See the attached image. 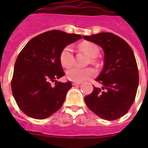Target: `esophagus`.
<instances>
[{"label":"esophagus","mask_w":148,"mask_h":148,"mask_svg":"<svg viewBox=\"0 0 148 148\" xmlns=\"http://www.w3.org/2000/svg\"><path fill=\"white\" fill-rule=\"evenodd\" d=\"M81 84V82H73V83H72V84H73L74 86H77V85H80Z\"/></svg>","instance_id":"esophagus-1"}]
</instances>
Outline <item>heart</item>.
<instances>
[{"mask_svg": "<svg viewBox=\"0 0 148 148\" xmlns=\"http://www.w3.org/2000/svg\"><path fill=\"white\" fill-rule=\"evenodd\" d=\"M79 47L91 58H95L99 53V49L97 45L91 42L81 43L79 45ZM59 59L61 65L65 68H69L74 64V53L73 48L71 45H67L63 48L62 51H60ZM96 74V71L91 67H73L67 71V77L70 81L74 82H82L95 77Z\"/></svg>", "mask_w": 148, "mask_h": 148, "instance_id": "heart-1", "label": "heart"}]
</instances>
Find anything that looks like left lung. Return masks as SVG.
Listing matches in <instances>:
<instances>
[{
  "mask_svg": "<svg viewBox=\"0 0 148 148\" xmlns=\"http://www.w3.org/2000/svg\"><path fill=\"white\" fill-rule=\"evenodd\" d=\"M83 38L104 52L103 67L95 80L102 88L94 87L84 97L86 104L102 119H118L128 112L138 90L139 74L133 51L124 39L109 32Z\"/></svg>",
  "mask_w": 148,
  "mask_h": 148,
  "instance_id": "left-lung-1",
  "label": "left lung"
}]
</instances>
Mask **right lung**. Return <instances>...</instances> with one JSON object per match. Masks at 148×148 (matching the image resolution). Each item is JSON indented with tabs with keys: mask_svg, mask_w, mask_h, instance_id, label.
Returning a JSON list of instances; mask_svg holds the SVG:
<instances>
[{
	"mask_svg": "<svg viewBox=\"0 0 148 148\" xmlns=\"http://www.w3.org/2000/svg\"><path fill=\"white\" fill-rule=\"evenodd\" d=\"M81 38L78 34L53 30L32 38L20 52L11 90L17 106L28 117L45 119L61 108L72 85L71 81H56L65 74L59 59L60 51Z\"/></svg>",
	"mask_w": 148,
	"mask_h": 148,
	"instance_id": "obj_1",
	"label": "right lung"
}]
</instances>
